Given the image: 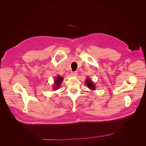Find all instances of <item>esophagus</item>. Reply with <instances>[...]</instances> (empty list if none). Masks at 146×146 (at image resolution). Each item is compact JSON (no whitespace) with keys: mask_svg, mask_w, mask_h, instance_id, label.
<instances>
[{"mask_svg":"<svg viewBox=\"0 0 146 146\" xmlns=\"http://www.w3.org/2000/svg\"><path fill=\"white\" fill-rule=\"evenodd\" d=\"M71 75L72 76H77L78 75V72L77 71H74V72H71Z\"/></svg>","mask_w":146,"mask_h":146,"instance_id":"1","label":"esophagus"}]
</instances>
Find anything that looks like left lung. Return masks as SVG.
<instances>
[{
    "instance_id": "obj_1",
    "label": "left lung",
    "mask_w": 146,
    "mask_h": 146,
    "mask_svg": "<svg viewBox=\"0 0 146 146\" xmlns=\"http://www.w3.org/2000/svg\"><path fill=\"white\" fill-rule=\"evenodd\" d=\"M86 85H88V88H89L90 89L93 90H95V85H94L93 82H92V81L90 80L89 78H86Z\"/></svg>"
}]
</instances>
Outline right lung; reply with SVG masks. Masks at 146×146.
Wrapping results in <instances>:
<instances>
[{"label":"right lung","instance_id":"add662e5","mask_svg":"<svg viewBox=\"0 0 146 146\" xmlns=\"http://www.w3.org/2000/svg\"><path fill=\"white\" fill-rule=\"evenodd\" d=\"M63 77H61V76H58L55 80V86H54V89L56 90L57 88H58L60 86V85H61V82L63 81Z\"/></svg>","mask_w":146,"mask_h":146}]
</instances>
